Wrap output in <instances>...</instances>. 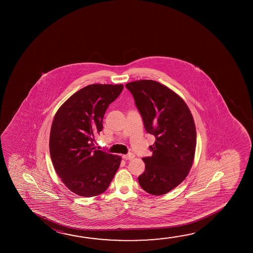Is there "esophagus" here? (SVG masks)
<instances>
[{"label": "esophagus", "mask_w": 253, "mask_h": 253, "mask_svg": "<svg viewBox=\"0 0 253 253\" xmlns=\"http://www.w3.org/2000/svg\"><path fill=\"white\" fill-rule=\"evenodd\" d=\"M134 157H135V155L133 153H128V154H126V155H123V159L126 160V161H130Z\"/></svg>", "instance_id": "obj_1"}]
</instances>
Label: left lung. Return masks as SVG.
<instances>
[{
    "instance_id": "left-lung-1",
    "label": "left lung",
    "mask_w": 253,
    "mask_h": 253,
    "mask_svg": "<svg viewBox=\"0 0 253 253\" xmlns=\"http://www.w3.org/2000/svg\"><path fill=\"white\" fill-rule=\"evenodd\" d=\"M140 112L146 132L154 135L151 157L143 158L145 172L138 176L141 188L161 196L186 178L194 162L197 133L185 101L157 81L142 79L126 84Z\"/></svg>"
}]
</instances>
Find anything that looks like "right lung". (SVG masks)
I'll list each match as a JSON object with an SVG mask.
<instances>
[{
    "instance_id": "add662e5",
    "label": "right lung",
    "mask_w": 253,
    "mask_h": 253,
    "mask_svg": "<svg viewBox=\"0 0 253 253\" xmlns=\"http://www.w3.org/2000/svg\"><path fill=\"white\" fill-rule=\"evenodd\" d=\"M123 84H92L62 104L51 126L49 151L54 170L64 185L81 197L91 198L108 189L122 158L93 147L96 134L109 104Z\"/></svg>"
}]
</instances>
